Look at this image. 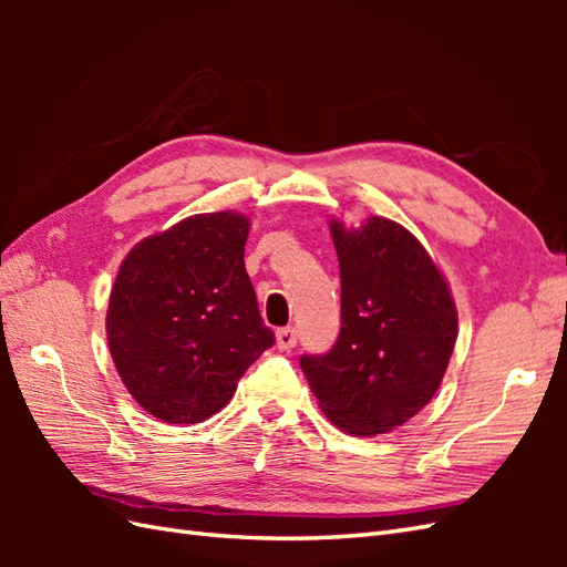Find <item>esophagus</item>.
<instances>
[{
  "instance_id": "1",
  "label": "esophagus",
  "mask_w": 567,
  "mask_h": 567,
  "mask_svg": "<svg viewBox=\"0 0 567 567\" xmlns=\"http://www.w3.org/2000/svg\"><path fill=\"white\" fill-rule=\"evenodd\" d=\"M296 342H298V333H296L293 326H286V329L277 331V348L279 350L296 348Z\"/></svg>"
}]
</instances>
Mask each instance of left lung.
Returning a JSON list of instances; mask_svg holds the SVG:
<instances>
[{
    "label": "left lung",
    "instance_id": "obj_1",
    "mask_svg": "<svg viewBox=\"0 0 567 567\" xmlns=\"http://www.w3.org/2000/svg\"><path fill=\"white\" fill-rule=\"evenodd\" d=\"M340 265V333L300 367L342 431L379 435L433 400L456 342V307L431 255L402 225H331Z\"/></svg>",
    "mask_w": 567,
    "mask_h": 567
}]
</instances>
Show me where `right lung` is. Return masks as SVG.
I'll use <instances>...</instances> for the list:
<instances>
[{
  "label": "right lung",
  "instance_id": "1",
  "mask_svg": "<svg viewBox=\"0 0 567 567\" xmlns=\"http://www.w3.org/2000/svg\"><path fill=\"white\" fill-rule=\"evenodd\" d=\"M248 219L205 213L148 236L120 265L106 333L132 398L165 423H200L274 346L244 265Z\"/></svg>",
  "mask_w": 567,
  "mask_h": 567
}]
</instances>
